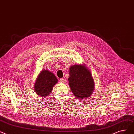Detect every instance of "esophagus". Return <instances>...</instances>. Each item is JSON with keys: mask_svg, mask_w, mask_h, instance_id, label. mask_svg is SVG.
Wrapping results in <instances>:
<instances>
[{"mask_svg": "<svg viewBox=\"0 0 134 134\" xmlns=\"http://www.w3.org/2000/svg\"><path fill=\"white\" fill-rule=\"evenodd\" d=\"M59 81H60V83H65V80L64 79L62 78V79H60Z\"/></svg>", "mask_w": 134, "mask_h": 134, "instance_id": "esophagus-1", "label": "esophagus"}]
</instances>
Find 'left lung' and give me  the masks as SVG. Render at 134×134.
<instances>
[{
    "instance_id": "8db88e82",
    "label": "left lung",
    "mask_w": 134,
    "mask_h": 134,
    "mask_svg": "<svg viewBox=\"0 0 134 134\" xmlns=\"http://www.w3.org/2000/svg\"><path fill=\"white\" fill-rule=\"evenodd\" d=\"M68 79L69 86L76 97L78 99L87 98L92 94L94 83L91 72L85 65L71 66Z\"/></svg>"
}]
</instances>
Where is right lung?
<instances>
[{
    "label": "right lung",
    "mask_w": 134,
    "mask_h": 134,
    "mask_svg": "<svg viewBox=\"0 0 134 134\" xmlns=\"http://www.w3.org/2000/svg\"><path fill=\"white\" fill-rule=\"evenodd\" d=\"M57 82L58 80L53 73L47 70H44L36 79L34 86L35 92L39 96L47 97Z\"/></svg>",
    "instance_id": "right-lung-1"
}]
</instances>
